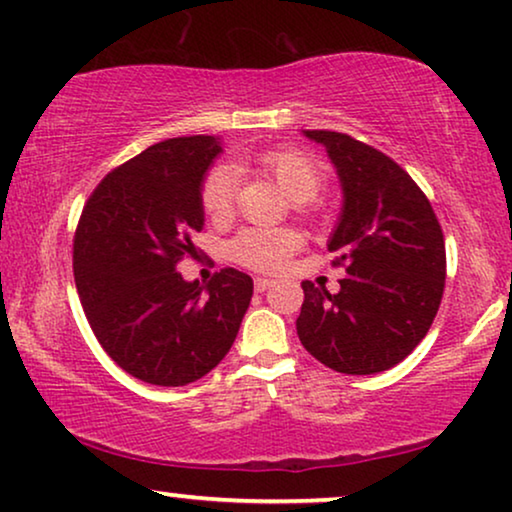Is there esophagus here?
Wrapping results in <instances>:
<instances>
[{"label":"esophagus","mask_w":512,"mask_h":512,"mask_svg":"<svg viewBox=\"0 0 512 512\" xmlns=\"http://www.w3.org/2000/svg\"><path fill=\"white\" fill-rule=\"evenodd\" d=\"M271 285H273L271 278H255V290L257 292H266Z\"/></svg>","instance_id":"34e87169"}]
</instances>
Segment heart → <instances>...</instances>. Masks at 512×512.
<instances>
[{"label":"heart","instance_id":"heart-1","mask_svg":"<svg viewBox=\"0 0 512 512\" xmlns=\"http://www.w3.org/2000/svg\"><path fill=\"white\" fill-rule=\"evenodd\" d=\"M246 167L257 169L292 204H308L318 197L325 185L322 167L313 157L292 148H273L253 155ZM236 194V171L227 164L211 169L201 183V208L211 220H225L232 215ZM301 246V236L292 229H243L229 243V257L255 271H278L294 250Z\"/></svg>","mask_w":512,"mask_h":512}]
</instances>
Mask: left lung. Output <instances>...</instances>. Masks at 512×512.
<instances>
[{
    "mask_svg": "<svg viewBox=\"0 0 512 512\" xmlns=\"http://www.w3.org/2000/svg\"><path fill=\"white\" fill-rule=\"evenodd\" d=\"M327 148L343 190L327 243L348 276L331 294L304 280L297 334L329 369L371 376L427 336L445 287V241L434 208L397 162L341 132L306 129Z\"/></svg>",
    "mask_w": 512,
    "mask_h": 512,
    "instance_id": "obj_1",
    "label": "left lung"
}]
</instances>
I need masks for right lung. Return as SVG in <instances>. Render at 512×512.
Here are the masks:
<instances>
[{"instance_id": "add662e5", "label": "right lung", "mask_w": 512, "mask_h": 512, "mask_svg": "<svg viewBox=\"0 0 512 512\" xmlns=\"http://www.w3.org/2000/svg\"><path fill=\"white\" fill-rule=\"evenodd\" d=\"M222 143L181 136L113 169L90 194L74 236L83 311L115 364L150 385L181 387L215 369L232 348L253 278L220 269L208 285L178 273L199 259L201 183Z\"/></svg>"}]
</instances>
